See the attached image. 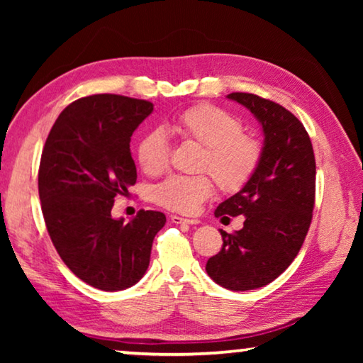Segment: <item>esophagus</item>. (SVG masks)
<instances>
[{"mask_svg": "<svg viewBox=\"0 0 363 363\" xmlns=\"http://www.w3.org/2000/svg\"><path fill=\"white\" fill-rule=\"evenodd\" d=\"M171 220H173L174 224H190V225H194V224H200V220H199V219H187V218L176 216V214H173V216H171Z\"/></svg>", "mask_w": 363, "mask_h": 363, "instance_id": "obj_1", "label": "esophagus"}]
</instances>
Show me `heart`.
<instances>
[{"label":"heart","mask_w":363,"mask_h":363,"mask_svg":"<svg viewBox=\"0 0 363 363\" xmlns=\"http://www.w3.org/2000/svg\"><path fill=\"white\" fill-rule=\"evenodd\" d=\"M174 131L182 139L203 145L200 169L210 171L224 192H238L256 174L262 160L261 140L243 133L238 116L213 104H196L174 120ZM169 140L162 128H153L139 139L136 158L140 169L157 176L167 168L169 160ZM214 190L208 174H174L157 184L152 199L169 211L194 214Z\"/></svg>","instance_id":"obj_1"}]
</instances>
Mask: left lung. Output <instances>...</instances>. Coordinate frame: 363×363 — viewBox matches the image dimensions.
Returning <instances> with one entry per match:
<instances>
[{
  "label": "left lung",
  "mask_w": 363,
  "mask_h": 363,
  "mask_svg": "<svg viewBox=\"0 0 363 363\" xmlns=\"http://www.w3.org/2000/svg\"><path fill=\"white\" fill-rule=\"evenodd\" d=\"M261 123L262 160L240 192L223 201L216 218L245 216L243 229L223 235V248L206 272L232 291L261 288L275 280L298 256L315 203V157L309 134L280 104L248 93L227 96Z\"/></svg>",
  "instance_id": "left-lung-1"
}]
</instances>
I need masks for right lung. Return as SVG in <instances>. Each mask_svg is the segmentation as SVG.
Wrapping results in <instances>:
<instances>
[{
	"mask_svg": "<svg viewBox=\"0 0 363 363\" xmlns=\"http://www.w3.org/2000/svg\"><path fill=\"white\" fill-rule=\"evenodd\" d=\"M153 104L118 94L82 97L62 110L41 153L38 192L46 229L78 279L120 291L144 277L152 243L167 223L140 210L130 223L113 219L116 195L136 184L130 143Z\"/></svg>",
	"mask_w": 363,
	"mask_h": 363,
	"instance_id": "obj_1",
	"label": "right lung"
}]
</instances>
